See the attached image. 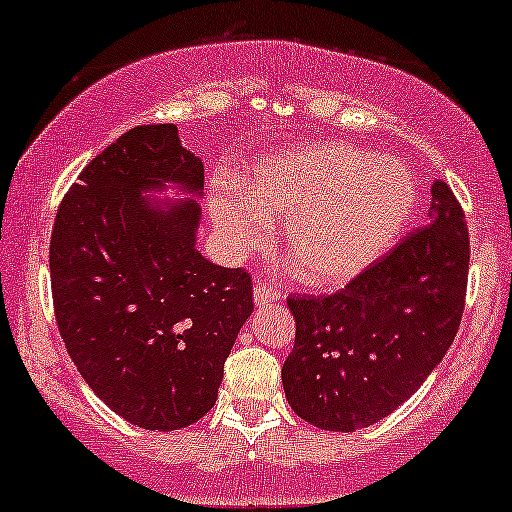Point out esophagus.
I'll list each match as a JSON object with an SVG mask.
<instances>
[{
	"label": "esophagus",
	"mask_w": 512,
	"mask_h": 512,
	"mask_svg": "<svg viewBox=\"0 0 512 512\" xmlns=\"http://www.w3.org/2000/svg\"><path fill=\"white\" fill-rule=\"evenodd\" d=\"M280 299H282L280 289L263 285V282H258V285L254 287V301H256L258 306H263V304H277V301H280Z\"/></svg>",
	"instance_id": "34e87169"
}]
</instances>
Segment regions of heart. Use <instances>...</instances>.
Returning <instances> with one entry per match:
<instances>
[{
  "instance_id": "heart-1",
  "label": "heart",
  "mask_w": 512,
  "mask_h": 512,
  "mask_svg": "<svg viewBox=\"0 0 512 512\" xmlns=\"http://www.w3.org/2000/svg\"><path fill=\"white\" fill-rule=\"evenodd\" d=\"M415 182L401 163L344 142L266 156L244 185L211 192V216L232 256L263 244L268 220L285 218L282 246L294 275L339 287L365 273L408 225Z\"/></svg>"
}]
</instances>
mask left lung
Returning <instances> with one entry per match:
<instances>
[{"label": "left lung", "instance_id": "obj_1", "mask_svg": "<svg viewBox=\"0 0 512 512\" xmlns=\"http://www.w3.org/2000/svg\"><path fill=\"white\" fill-rule=\"evenodd\" d=\"M468 268L463 206L437 180L425 227L339 292L287 299L296 337L282 387L294 413L330 432L387 418L449 351L463 318Z\"/></svg>", "mask_w": 512, "mask_h": 512}]
</instances>
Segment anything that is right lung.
I'll return each instance as SVG.
<instances>
[{"instance_id": "1", "label": "right lung", "mask_w": 512, "mask_h": 512, "mask_svg": "<svg viewBox=\"0 0 512 512\" xmlns=\"http://www.w3.org/2000/svg\"><path fill=\"white\" fill-rule=\"evenodd\" d=\"M163 182L204 189V166L173 123L109 144L56 211L49 273L56 325L82 380L132 425L173 432L216 403L254 287L246 270L199 254L194 201L144 204V189Z\"/></svg>"}]
</instances>
